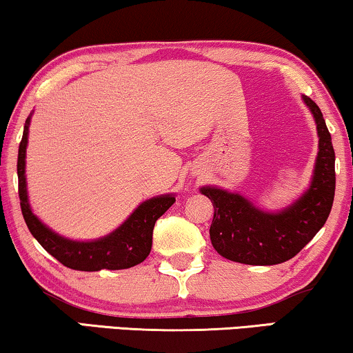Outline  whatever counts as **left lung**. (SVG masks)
Returning a JSON list of instances; mask_svg holds the SVG:
<instances>
[{"label": "left lung", "mask_w": 353, "mask_h": 353, "mask_svg": "<svg viewBox=\"0 0 353 353\" xmlns=\"http://www.w3.org/2000/svg\"><path fill=\"white\" fill-rule=\"evenodd\" d=\"M316 125L318 152L310 185L281 210L260 209L239 192L202 186L214 204L210 241L221 257L245 265H276L297 255L330 216L336 190L334 149L318 105L302 94Z\"/></svg>", "instance_id": "obj_1"}]
</instances>
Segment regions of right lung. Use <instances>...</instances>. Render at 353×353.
Here are the masks:
<instances>
[{"mask_svg": "<svg viewBox=\"0 0 353 353\" xmlns=\"http://www.w3.org/2000/svg\"><path fill=\"white\" fill-rule=\"evenodd\" d=\"M32 115L33 112H30L26 120L22 141L19 144L17 176L22 215L33 238L62 265L72 270H80V272L125 270L144 262L152 248L154 225L157 219H161L173 205L175 194L170 192V194L154 196L151 199L141 202L122 225L103 238L77 241L56 233L33 214L30 202H28L26 157Z\"/></svg>", "mask_w": 353, "mask_h": 353, "instance_id": "1", "label": "right lung"}]
</instances>
